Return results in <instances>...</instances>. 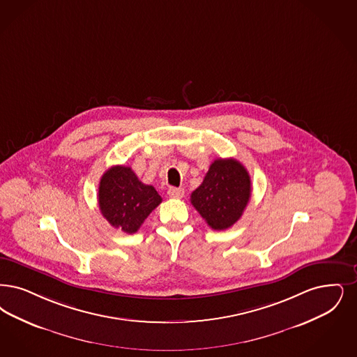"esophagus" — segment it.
Instances as JSON below:
<instances>
[{"label": "esophagus", "mask_w": 357, "mask_h": 357, "mask_svg": "<svg viewBox=\"0 0 357 357\" xmlns=\"http://www.w3.org/2000/svg\"><path fill=\"white\" fill-rule=\"evenodd\" d=\"M167 194H169V197L170 198H174V199H181V198H183V195H185V190L183 188H178V187H170L169 190H167Z\"/></svg>", "instance_id": "obj_1"}]
</instances>
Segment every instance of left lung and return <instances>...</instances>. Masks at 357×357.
Instances as JSON below:
<instances>
[{"label":"left lung","mask_w":357,"mask_h":357,"mask_svg":"<svg viewBox=\"0 0 357 357\" xmlns=\"http://www.w3.org/2000/svg\"><path fill=\"white\" fill-rule=\"evenodd\" d=\"M251 197V178L234 158L215 159L202 185L192 191L191 204L213 229L235 225Z\"/></svg>","instance_id":"8db88e82"}]
</instances>
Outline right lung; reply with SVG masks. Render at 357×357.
Returning <instances> with one entry per match:
<instances>
[{
    "label": "right lung",
    "instance_id": "right-lung-1",
    "mask_svg": "<svg viewBox=\"0 0 357 357\" xmlns=\"http://www.w3.org/2000/svg\"><path fill=\"white\" fill-rule=\"evenodd\" d=\"M160 202L157 190L142 183L131 167L113 166L100 178V214L113 227L126 234L137 232Z\"/></svg>",
    "mask_w": 357,
    "mask_h": 357
}]
</instances>
